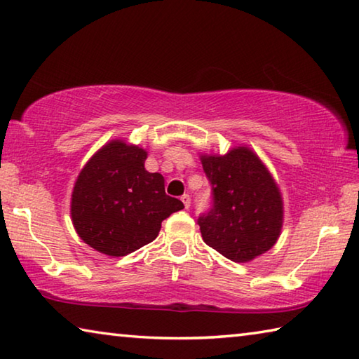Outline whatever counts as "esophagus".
I'll list each match as a JSON object with an SVG mask.
<instances>
[{
    "label": "esophagus",
    "mask_w": 359,
    "mask_h": 359,
    "mask_svg": "<svg viewBox=\"0 0 359 359\" xmlns=\"http://www.w3.org/2000/svg\"><path fill=\"white\" fill-rule=\"evenodd\" d=\"M180 199H182V202H184L185 208H188V207L191 205V198H190V194H184V196H182Z\"/></svg>",
    "instance_id": "esophagus-1"
}]
</instances>
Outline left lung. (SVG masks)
Masks as SVG:
<instances>
[{
  "instance_id": "1",
  "label": "left lung",
  "mask_w": 359,
  "mask_h": 359,
  "mask_svg": "<svg viewBox=\"0 0 359 359\" xmlns=\"http://www.w3.org/2000/svg\"><path fill=\"white\" fill-rule=\"evenodd\" d=\"M212 207L198 217L204 242L233 262H248L276 243L283 199L270 172L250 149L202 157Z\"/></svg>"
}]
</instances>
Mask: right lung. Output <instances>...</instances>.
I'll return each mask as SVG.
<instances>
[{
	"label": "right lung",
	"mask_w": 359,
	"mask_h": 359,
	"mask_svg": "<svg viewBox=\"0 0 359 359\" xmlns=\"http://www.w3.org/2000/svg\"><path fill=\"white\" fill-rule=\"evenodd\" d=\"M146 151L111 141L76 179L72 221L84 243L107 256H127L157 238L161 221L184 208L165 193V179L147 172Z\"/></svg>",
	"instance_id": "right-lung-1"
}]
</instances>
